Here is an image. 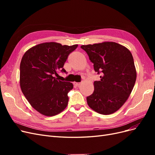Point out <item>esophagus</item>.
Listing matches in <instances>:
<instances>
[{
	"instance_id": "34e87169",
	"label": "esophagus",
	"mask_w": 155,
	"mask_h": 155,
	"mask_svg": "<svg viewBox=\"0 0 155 155\" xmlns=\"http://www.w3.org/2000/svg\"><path fill=\"white\" fill-rule=\"evenodd\" d=\"M80 84H81V83H78V82H74V85L75 86H76V87H78V86L80 85Z\"/></svg>"
}]
</instances>
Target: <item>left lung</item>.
<instances>
[{
	"instance_id": "obj_1",
	"label": "left lung",
	"mask_w": 155,
	"mask_h": 155,
	"mask_svg": "<svg viewBox=\"0 0 155 155\" xmlns=\"http://www.w3.org/2000/svg\"><path fill=\"white\" fill-rule=\"evenodd\" d=\"M101 74L100 81L94 83V91L87 97L88 106L101 114L118 110L128 99L137 79V72L130 51L114 42L82 45Z\"/></svg>"
}]
</instances>
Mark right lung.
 I'll return each mask as SVG.
<instances>
[{
    "label": "right lung",
    "instance_id": "1",
    "mask_svg": "<svg viewBox=\"0 0 155 155\" xmlns=\"http://www.w3.org/2000/svg\"><path fill=\"white\" fill-rule=\"evenodd\" d=\"M78 45H62L45 43L31 48L23 55L20 64V85L23 94L41 114L55 116L67 107L70 82L59 80L58 73L63 68L68 55Z\"/></svg>",
    "mask_w": 155,
    "mask_h": 155
}]
</instances>
